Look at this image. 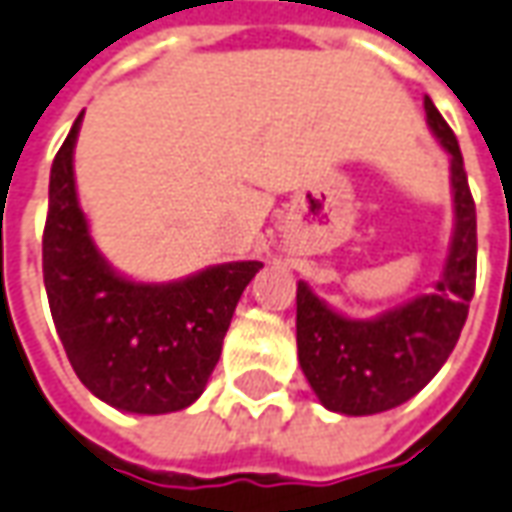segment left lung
Wrapping results in <instances>:
<instances>
[{"label": "left lung", "instance_id": "8db88e82", "mask_svg": "<svg viewBox=\"0 0 512 512\" xmlns=\"http://www.w3.org/2000/svg\"><path fill=\"white\" fill-rule=\"evenodd\" d=\"M434 137L451 156L454 238L443 277L429 294L375 319L336 314L308 283H297V350L308 384L330 412L378 415L417 395L446 364L476 285V207L460 142L443 114L423 97Z\"/></svg>", "mask_w": 512, "mask_h": 512}]
</instances>
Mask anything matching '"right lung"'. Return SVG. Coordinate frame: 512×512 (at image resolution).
<instances>
[{
  "instance_id": "right-lung-1",
  "label": "right lung",
  "mask_w": 512,
  "mask_h": 512,
  "mask_svg": "<svg viewBox=\"0 0 512 512\" xmlns=\"http://www.w3.org/2000/svg\"><path fill=\"white\" fill-rule=\"evenodd\" d=\"M72 125L50 170L44 285L75 375L95 398L134 415H168L196 401L218 364L257 260L221 263L176 283H134L97 252L75 193Z\"/></svg>"
}]
</instances>
